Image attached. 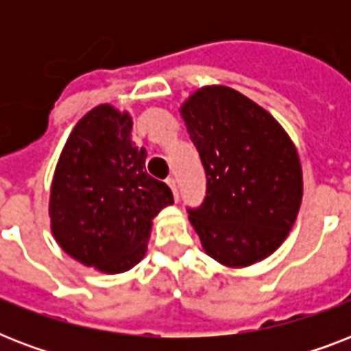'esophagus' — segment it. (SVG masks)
Returning <instances> with one entry per match:
<instances>
[{
    "mask_svg": "<svg viewBox=\"0 0 351 351\" xmlns=\"http://www.w3.org/2000/svg\"><path fill=\"white\" fill-rule=\"evenodd\" d=\"M167 186L171 187V191H173V197H175V200H178V187H176V180L175 178H173V176H169V178H167Z\"/></svg>",
    "mask_w": 351,
    "mask_h": 351,
    "instance_id": "esophagus-1",
    "label": "esophagus"
}]
</instances>
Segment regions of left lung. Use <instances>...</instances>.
Here are the masks:
<instances>
[{
  "mask_svg": "<svg viewBox=\"0 0 351 351\" xmlns=\"http://www.w3.org/2000/svg\"><path fill=\"white\" fill-rule=\"evenodd\" d=\"M180 114L208 178L200 208L187 209L206 253L230 267L269 256L293 228L302 200V167L288 132L224 85L193 93Z\"/></svg>",
  "mask_w": 351,
  "mask_h": 351,
  "instance_id": "obj_1",
  "label": "left lung"
}]
</instances>
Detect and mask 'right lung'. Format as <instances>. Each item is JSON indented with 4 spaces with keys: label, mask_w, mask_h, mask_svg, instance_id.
<instances>
[{
    "label": "right lung",
    "mask_w": 351,
    "mask_h": 351,
    "mask_svg": "<svg viewBox=\"0 0 351 351\" xmlns=\"http://www.w3.org/2000/svg\"><path fill=\"white\" fill-rule=\"evenodd\" d=\"M132 120L109 104L74 125L51 186V230L62 250L89 267L121 273L147 251L153 219L173 204L167 184L145 171L131 142Z\"/></svg>",
    "instance_id": "1"
}]
</instances>
